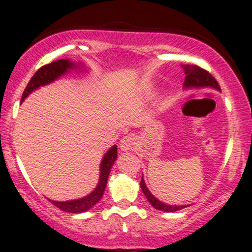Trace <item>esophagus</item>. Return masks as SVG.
<instances>
[{
	"label": "esophagus",
	"instance_id": "1",
	"mask_svg": "<svg viewBox=\"0 0 252 252\" xmlns=\"http://www.w3.org/2000/svg\"><path fill=\"white\" fill-rule=\"evenodd\" d=\"M136 146V138L134 135H126L121 140L120 148L123 152H131Z\"/></svg>",
	"mask_w": 252,
	"mask_h": 252
}]
</instances>
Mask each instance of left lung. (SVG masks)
<instances>
[{"mask_svg":"<svg viewBox=\"0 0 252 252\" xmlns=\"http://www.w3.org/2000/svg\"><path fill=\"white\" fill-rule=\"evenodd\" d=\"M182 70H184L186 78L184 82V90H199V89H213L217 91H220L217 80L213 78L207 71L202 70L196 65H181ZM141 189H142L143 194L146 195L147 200L153 207L158 211H163V212H176L180 211L185 207L189 206V205H169L166 202H162L158 200L156 196H154L150 193V190L147 187L146 182L142 176L141 179Z\"/></svg>","mask_w":252,"mask_h":252,"instance_id":"left-lung-1","label":"left lung"}]
</instances>
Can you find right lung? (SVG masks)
Segmentation results:
<instances>
[{
  "instance_id": "right-lung-1",
  "label": "right lung",
  "mask_w": 252,
  "mask_h": 252,
  "mask_svg": "<svg viewBox=\"0 0 252 252\" xmlns=\"http://www.w3.org/2000/svg\"><path fill=\"white\" fill-rule=\"evenodd\" d=\"M78 68L85 71V66H84L83 63H76L68 59L57 60V62H53L48 63V65L42 66L41 68H39V70L35 72V74L32 77L30 83L26 86L24 94H22L21 102H24L32 92L35 91V90L40 88V86H45L56 82L57 79H59L60 77L63 76V74L68 73L71 70H78ZM116 158L117 146L115 144V146H112L111 148L104 154L99 166V180H98L96 189L92 190L90 194L83 196V198L74 199V200L57 201L51 200V199H48V200H50L54 206H57L58 209L68 213H83L89 211L90 209H92V207L102 199L104 190H105L106 187V182H108L110 170H111V167L114 166Z\"/></svg>"
}]
</instances>
